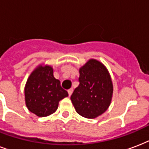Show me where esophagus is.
Segmentation results:
<instances>
[{
  "label": "esophagus",
  "instance_id": "1",
  "mask_svg": "<svg viewBox=\"0 0 149 149\" xmlns=\"http://www.w3.org/2000/svg\"><path fill=\"white\" fill-rule=\"evenodd\" d=\"M68 93L69 96H71V95L72 94V93H73V89H72V88H70V89L68 90Z\"/></svg>",
  "mask_w": 149,
  "mask_h": 149
}]
</instances>
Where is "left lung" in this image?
Here are the masks:
<instances>
[{
    "instance_id": "left-lung-1",
    "label": "left lung",
    "mask_w": 149,
    "mask_h": 149,
    "mask_svg": "<svg viewBox=\"0 0 149 149\" xmlns=\"http://www.w3.org/2000/svg\"><path fill=\"white\" fill-rule=\"evenodd\" d=\"M79 85L71 96L76 112L85 118H95L104 113L111 102L113 83L107 68L90 59L79 69Z\"/></svg>"
}]
</instances>
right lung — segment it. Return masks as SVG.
<instances>
[{
  "label": "right lung",
  "instance_id": "right-lung-1",
  "mask_svg": "<svg viewBox=\"0 0 149 149\" xmlns=\"http://www.w3.org/2000/svg\"><path fill=\"white\" fill-rule=\"evenodd\" d=\"M68 96L54 77L52 67L40 65L31 73L25 87V100L29 110L36 116H49L58 107L59 102Z\"/></svg>",
  "mask_w": 149,
  "mask_h": 149
}]
</instances>
